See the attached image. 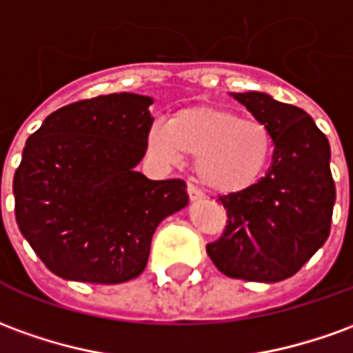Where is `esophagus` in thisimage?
Instances as JSON below:
<instances>
[{"label": "esophagus", "mask_w": 353, "mask_h": 353, "mask_svg": "<svg viewBox=\"0 0 353 353\" xmlns=\"http://www.w3.org/2000/svg\"><path fill=\"white\" fill-rule=\"evenodd\" d=\"M187 194H189V199H191L193 202L202 201V199H204V194H202L194 185H187Z\"/></svg>", "instance_id": "34e87169"}]
</instances>
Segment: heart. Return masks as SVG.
<instances>
[{"label": "heart", "instance_id": "1", "mask_svg": "<svg viewBox=\"0 0 353 353\" xmlns=\"http://www.w3.org/2000/svg\"><path fill=\"white\" fill-rule=\"evenodd\" d=\"M154 159L176 166L193 154L194 174L218 194L241 193L256 185L273 154V135L260 120H243L229 108L191 107L147 134Z\"/></svg>", "mask_w": 353, "mask_h": 353}]
</instances>
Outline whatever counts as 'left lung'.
I'll use <instances>...</instances> for the list:
<instances>
[{"label":"left lung","instance_id":"obj_1","mask_svg":"<svg viewBox=\"0 0 353 353\" xmlns=\"http://www.w3.org/2000/svg\"><path fill=\"white\" fill-rule=\"evenodd\" d=\"M231 97L270 128L275 149L258 183L219 196L228 225L206 252L228 277L277 283L292 277L329 236L336 199L331 147L302 108L262 91Z\"/></svg>","mask_w":353,"mask_h":353}]
</instances>
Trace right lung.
<instances>
[{
  "mask_svg": "<svg viewBox=\"0 0 353 353\" xmlns=\"http://www.w3.org/2000/svg\"><path fill=\"white\" fill-rule=\"evenodd\" d=\"M151 97L110 93L51 112L28 137L14 172V216L49 271L117 285L147 265L159 223L189 204L181 179L152 181L135 166L147 151Z\"/></svg>",
  "mask_w": 353,
  "mask_h": 353,
  "instance_id": "add662e5",
  "label": "right lung"
}]
</instances>
